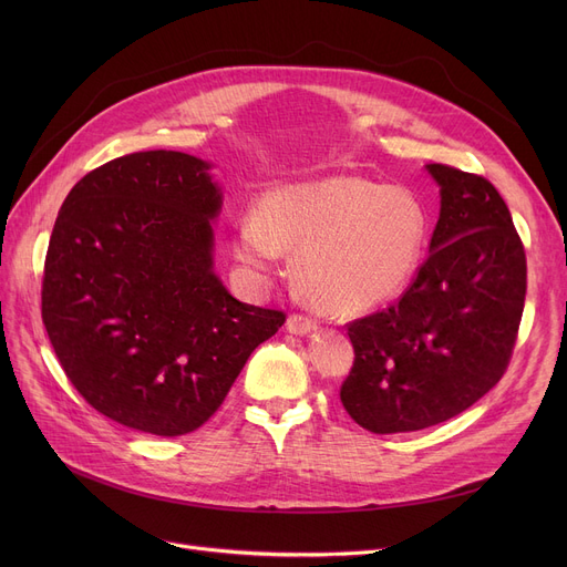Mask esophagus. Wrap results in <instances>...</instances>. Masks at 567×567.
<instances>
[{
  "label": "esophagus",
  "mask_w": 567,
  "mask_h": 567,
  "mask_svg": "<svg viewBox=\"0 0 567 567\" xmlns=\"http://www.w3.org/2000/svg\"><path fill=\"white\" fill-rule=\"evenodd\" d=\"M287 331L293 333V336H308V333L317 331V321L312 317H308V315L296 312V315H291L287 319Z\"/></svg>",
  "instance_id": "34e87169"
}]
</instances>
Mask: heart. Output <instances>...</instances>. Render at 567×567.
Returning <instances> with one entry per match:
<instances>
[{
  "label": "heart",
  "instance_id": "b5f03b06",
  "mask_svg": "<svg viewBox=\"0 0 567 567\" xmlns=\"http://www.w3.org/2000/svg\"><path fill=\"white\" fill-rule=\"evenodd\" d=\"M425 236V208L413 193L329 176L268 190L261 212L238 223L234 250L252 271L296 250V278L319 310L361 315L406 287Z\"/></svg>",
  "mask_w": 567,
  "mask_h": 567
}]
</instances>
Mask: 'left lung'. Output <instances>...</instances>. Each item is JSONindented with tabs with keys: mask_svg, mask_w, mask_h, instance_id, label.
<instances>
[{
	"mask_svg": "<svg viewBox=\"0 0 567 567\" xmlns=\"http://www.w3.org/2000/svg\"><path fill=\"white\" fill-rule=\"evenodd\" d=\"M441 212L430 257L400 299L347 323L353 368L340 400L374 434L415 432L466 411L511 363L526 255L485 176L432 163Z\"/></svg>",
	"mask_w": 567,
	"mask_h": 567,
	"instance_id": "1",
	"label": "left lung"
}]
</instances>
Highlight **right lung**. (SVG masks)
<instances>
[{"mask_svg": "<svg viewBox=\"0 0 567 567\" xmlns=\"http://www.w3.org/2000/svg\"><path fill=\"white\" fill-rule=\"evenodd\" d=\"M208 169L165 148L92 169L45 255L41 315L69 381L114 423L156 436L202 427L285 323L214 274L223 195Z\"/></svg>", "mask_w": 567, "mask_h": 567, "instance_id": "right-lung-1", "label": "right lung"}]
</instances>
